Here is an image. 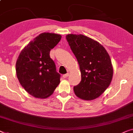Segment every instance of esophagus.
<instances>
[{"label":"esophagus","mask_w":133,"mask_h":133,"mask_svg":"<svg viewBox=\"0 0 133 133\" xmlns=\"http://www.w3.org/2000/svg\"><path fill=\"white\" fill-rule=\"evenodd\" d=\"M69 76V74L68 73H66V74H63V78H66L67 77H68Z\"/></svg>","instance_id":"esophagus-1"}]
</instances>
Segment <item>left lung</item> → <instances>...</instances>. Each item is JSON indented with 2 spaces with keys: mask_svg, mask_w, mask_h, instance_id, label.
Masks as SVG:
<instances>
[{
  "mask_svg": "<svg viewBox=\"0 0 133 133\" xmlns=\"http://www.w3.org/2000/svg\"><path fill=\"white\" fill-rule=\"evenodd\" d=\"M67 41L80 66L82 79L74 91L80 98L99 97L110 84L113 69L110 57L98 42L83 35L68 34Z\"/></svg>",
  "mask_w": 133,
  "mask_h": 133,
  "instance_id": "1",
  "label": "left lung"
}]
</instances>
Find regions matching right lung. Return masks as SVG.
Instances as JSON below:
<instances>
[{
  "instance_id": "right-lung-1",
  "label": "right lung",
  "mask_w": 133,
  "mask_h": 133,
  "mask_svg": "<svg viewBox=\"0 0 133 133\" xmlns=\"http://www.w3.org/2000/svg\"><path fill=\"white\" fill-rule=\"evenodd\" d=\"M61 35L45 32L30 41L21 51L16 62V74L22 87L30 95L46 98L60 83L61 75L50 52L61 39Z\"/></svg>"
}]
</instances>
